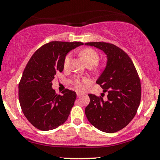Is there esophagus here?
Returning <instances> with one entry per match:
<instances>
[{"mask_svg":"<svg viewBox=\"0 0 160 160\" xmlns=\"http://www.w3.org/2000/svg\"><path fill=\"white\" fill-rule=\"evenodd\" d=\"M82 95V93H80V92H77V95H78V98H79V97H80V96H81Z\"/></svg>","mask_w":160,"mask_h":160,"instance_id":"1","label":"esophagus"}]
</instances>
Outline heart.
I'll list each match as a JSON object with an SVG mask.
<instances>
[{"label":"heart","instance_id":"heart-1","mask_svg":"<svg viewBox=\"0 0 160 160\" xmlns=\"http://www.w3.org/2000/svg\"><path fill=\"white\" fill-rule=\"evenodd\" d=\"M80 56L86 65H95L98 63L99 60V56L93 49L86 48L80 51ZM71 54H68L65 56V60H64V66L67 68L69 65L70 60H71ZM89 82V80L86 78H77L74 80V86L78 89V90H82L85 86V83Z\"/></svg>","mask_w":160,"mask_h":160}]
</instances>
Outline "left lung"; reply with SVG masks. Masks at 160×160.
<instances>
[{
	"mask_svg": "<svg viewBox=\"0 0 160 160\" xmlns=\"http://www.w3.org/2000/svg\"><path fill=\"white\" fill-rule=\"evenodd\" d=\"M107 56V63L96 83L108 92L98 97L89 94L90 102L85 113L90 123L100 131L114 133L126 127L134 118L141 102V82L129 56L114 44L105 42H90Z\"/></svg>",
	"mask_w": 160,
	"mask_h": 160,
	"instance_id": "8db88e82",
	"label": "left lung"
}]
</instances>
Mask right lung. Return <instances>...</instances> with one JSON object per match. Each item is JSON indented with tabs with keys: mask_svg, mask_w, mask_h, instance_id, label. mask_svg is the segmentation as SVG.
Wrapping results in <instances>:
<instances>
[{
	"mask_svg": "<svg viewBox=\"0 0 160 160\" xmlns=\"http://www.w3.org/2000/svg\"><path fill=\"white\" fill-rule=\"evenodd\" d=\"M82 44L52 41L38 49L28 62L19 84V103L27 120L38 129H54L68 120L76 92L66 89L57 95L52 81L63 71L68 53Z\"/></svg>",
	"mask_w": 160,
	"mask_h": 160,
	"instance_id": "right-lung-1",
	"label": "right lung"
}]
</instances>
